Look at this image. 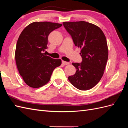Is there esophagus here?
Listing matches in <instances>:
<instances>
[{
  "mask_svg": "<svg viewBox=\"0 0 128 128\" xmlns=\"http://www.w3.org/2000/svg\"><path fill=\"white\" fill-rule=\"evenodd\" d=\"M62 64H63V65H68V64H70V63H69V62H68L62 61Z\"/></svg>",
  "mask_w": 128,
  "mask_h": 128,
  "instance_id": "34e87169",
  "label": "esophagus"
}]
</instances>
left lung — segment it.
<instances>
[{"label": "left lung", "mask_w": 128, "mask_h": 128, "mask_svg": "<svg viewBox=\"0 0 128 128\" xmlns=\"http://www.w3.org/2000/svg\"><path fill=\"white\" fill-rule=\"evenodd\" d=\"M75 46L81 48L82 62L73 63L74 74L68 80L77 89L88 90L94 87L102 77L108 58L106 39L97 26L86 22H63Z\"/></svg>", "instance_id": "obj_1"}]
</instances>
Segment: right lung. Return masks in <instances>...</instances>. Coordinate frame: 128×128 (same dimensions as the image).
<instances>
[{
    "label": "right lung",
    "instance_id": "right-lung-1",
    "mask_svg": "<svg viewBox=\"0 0 128 128\" xmlns=\"http://www.w3.org/2000/svg\"><path fill=\"white\" fill-rule=\"evenodd\" d=\"M62 24L48 22H34L22 32L16 45V64L25 83L31 88H38L48 82L52 72L60 66V59L45 54L48 36Z\"/></svg>",
    "mask_w": 128,
    "mask_h": 128
}]
</instances>
